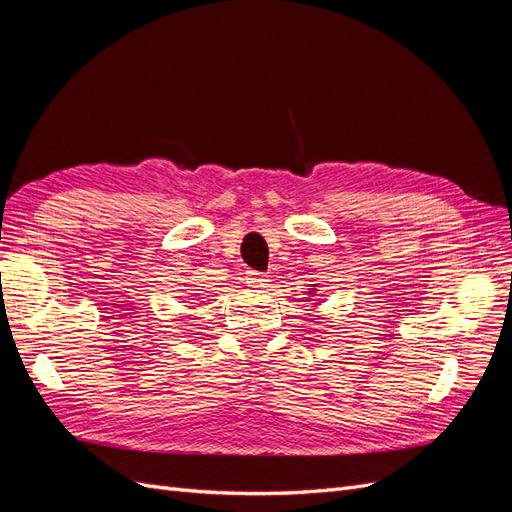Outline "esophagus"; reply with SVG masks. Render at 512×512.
<instances>
[{
	"mask_svg": "<svg viewBox=\"0 0 512 512\" xmlns=\"http://www.w3.org/2000/svg\"><path fill=\"white\" fill-rule=\"evenodd\" d=\"M245 284L250 288H262L267 284V277L262 273H256V271H247L245 273Z\"/></svg>",
	"mask_w": 512,
	"mask_h": 512,
	"instance_id": "34e87169",
	"label": "esophagus"
}]
</instances>
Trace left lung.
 <instances>
[{
    "label": "left lung",
    "instance_id": "obj_1",
    "mask_svg": "<svg viewBox=\"0 0 512 512\" xmlns=\"http://www.w3.org/2000/svg\"><path fill=\"white\" fill-rule=\"evenodd\" d=\"M307 294H309V297H312V299H307V301H312L314 303V307L316 305H320V301H316L314 297H316V284H314V288H307Z\"/></svg>",
    "mask_w": 512,
    "mask_h": 512
}]
</instances>
